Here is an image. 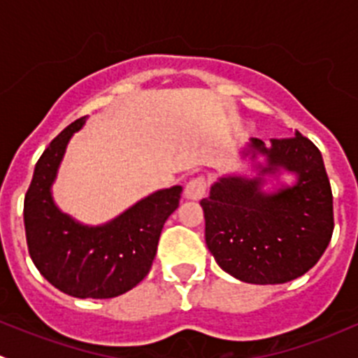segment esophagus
Wrapping results in <instances>:
<instances>
[{
	"label": "esophagus",
	"instance_id": "34e87169",
	"mask_svg": "<svg viewBox=\"0 0 358 358\" xmlns=\"http://www.w3.org/2000/svg\"><path fill=\"white\" fill-rule=\"evenodd\" d=\"M206 190H208V180H206V176H196V178H192L185 185V197L187 199L199 201L206 196Z\"/></svg>",
	"mask_w": 358,
	"mask_h": 358
}]
</instances>
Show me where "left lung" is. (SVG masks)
<instances>
[{"label": "left lung", "instance_id": "obj_1", "mask_svg": "<svg viewBox=\"0 0 358 358\" xmlns=\"http://www.w3.org/2000/svg\"><path fill=\"white\" fill-rule=\"evenodd\" d=\"M251 147L268 159L262 173L286 168L298 182L275 194L259 190L262 178L216 182L201 201L206 244L216 263L243 282H289L319 262L333 237L331 183L322 154L301 133L272 138L270 149L252 138Z\"/></svg>", "mask_w": 358, "mask_h": 358}]
</instances>
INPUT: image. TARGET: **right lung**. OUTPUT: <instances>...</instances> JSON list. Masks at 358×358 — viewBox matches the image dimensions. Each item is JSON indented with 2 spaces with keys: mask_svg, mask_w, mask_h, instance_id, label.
Here are the masks:
<instances>
[{
  "mask_svg": "<svg viewBox=\"0 0 358 358\" xmlns=\"http://www.w3.org/2000/svg\"><path fill=\"white\" fill-rule=\"evenodd\" d=\"M83 122L85 117L71 122L36 162L24 199L25 239L36 268L57 289L74 298H114L149 273L182 187L159 190L103 227L76 223L53 204L50 187L69 138Z\"/></svg>",
  "mask_w": 358,
  "mask_h": 358,
  "instance_id": "right-lung-1",
  "label": "right lung"
}]
</instances>
